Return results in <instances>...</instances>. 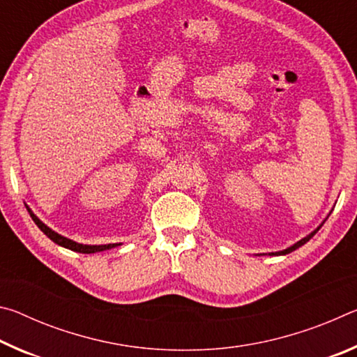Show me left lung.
Wrapping results in <instances>:
<instances>
[{
	"label": "left lung",
	"mask_w": 357,
	"mask_h": 357,
	"mask_svg": "<svg viewBox=\"0 0 357 357\" xmlns=\"http://www.w3.org/2000/svg\"><path fill=\"white\" fill-rule=\"evenodd\" d=\"M329 214H331V213H329ZM326 219H328V217H326ZM326 219L323 220V223L326 222ZM323 223H321V225H319L318 228H315V229H313V231H312L310 234H307V236H305V238H302L301 241H298V243H296V244H293L291 247H288V249H285V250H280V252H271V253H268V255H275V257H279V255H287V253H291L293 250H296V249H299V247H301V245H304V244L307 243V241H310V239H312L313 236H315V234H317V231H318V229L323 227ZM259 255H264V253H259Z\"/></svg>",
	"instance_id": "8db88e82"
}]
</instances>
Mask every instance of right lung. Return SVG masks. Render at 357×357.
Masks as SVG:
<instances>
[{"label":"right lung","instance_id":"right-lung-1","mask_svg":"<svg viewBox=\"0 0 357 357\" xmlns=\"http://www.w3.org/2000/svg\"><path fill=\"white\" fill-rule=\"evenodd\" d=\"M28 208V206H26ZM28 213L29 215L33 217V220L36 225H38L40 228V231L45 234V236L50 238L53 243L61 245V247H66V249L69 250H74V252H78V253H96V252H104V250H108V249H113V247H118L121 244H104V245H88V244H78L75 243V241H72L69 238H64L61 236V234H58L56 231H53V229L50 227H47L44 222H42L38 215H36L31 209L28 208Z\"/></svg>","mask_w":357,"mask_h":357}]
</instances>
